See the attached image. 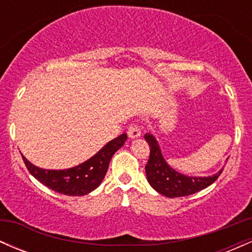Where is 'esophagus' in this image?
<instances>
[{"instance_id": "34e87169", "label": "esophagus", "mask_w": 252, "mask_h": 252, "mask_svg": "<svg viewBox=\"0 0 252 252\" xmlns=\"http://www.w3.org/2000/svg\"><path fill=\"white\" fill-rule=\"evenodd\" d=\"M128 136L130 138L140 137V136H141L140 126H136V124H132V126H130V128L128 129Z\"/></svg>"}]
</instances>
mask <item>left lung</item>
<instances>
[{
  "label": "left lung",
  "mask_w": 252,
  "mask_h": 252,
  "mask_svg": "<svg viewBox=\"0 0 252 252\" xmlns=\"http://www.w3.org/2000/svg\"><path fill=\"white\" fill-rule=\"evenodd\" d=\"M144 140L148 142L150 148L149 160L146 164L147 180L156 192L167 198H179V196L194 194L212 185L224 169L221 168L218 173L210 176H189L181 174L180 172L172 168L164 160L162 152L154 135L147 132L144 135Z\"/></svg>",
  "instance_id": "obj_1"
}]
</instances>
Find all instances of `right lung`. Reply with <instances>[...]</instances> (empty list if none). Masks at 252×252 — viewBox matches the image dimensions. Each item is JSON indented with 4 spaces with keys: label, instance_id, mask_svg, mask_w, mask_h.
I'll return each instance as SVG.
<instances>
[{
    "label": "right lung",
    "instance_id": "right-lung-1",
    "mask_svg": "<svg viewBox=\"0 0 252 252\" xmlns=\"http://www.w3.org/2000/svg\"><path fill=\"white\" fill-rule=\"evenodd\" d=\"M126 134L118 136L88 161L68 169H43L34 166L25 156L22 158L31 174L48 189L65 195L80 196L89 194L99 186L108 172L110 160L126 143Z\"/></svg>",
    "mask_w": 252,
    "mask_h": 252
}]
</instances>
